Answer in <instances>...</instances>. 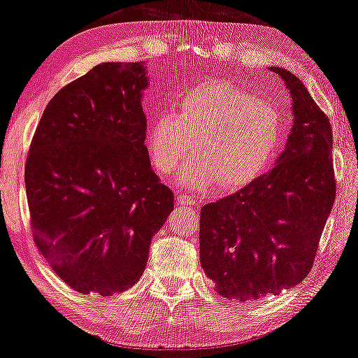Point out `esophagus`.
Listing matches in <instances>:
<instances>
[{
	"label": "esophagus",
	"instance_id": "34e87169",
	"mask_svg": "<svg viewBox=\"0 0 358 358\" xmlns=\"http://www.w3.org/2000/svg\"><path fill=\"white\" fill-rule=\"evenodd\" d=\"M178 202L179 203H184V205H192V207H200V200H197L192 195H187V194H179L178 195Z\"/></svg>",
	"mask_w": 358,
	"mask_h": 358
}]
</instances>
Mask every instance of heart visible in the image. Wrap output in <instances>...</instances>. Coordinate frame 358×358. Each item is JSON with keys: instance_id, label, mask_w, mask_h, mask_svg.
Listing matches in <instances>:
<instances>
[{"instance_id": "b5f03b06", "label": "heart", "mask_w": 358, "mask_h": 358, "mask_svg": "<svg viewBox=\"0 0 358 358\" xmlns=\"http://www.w3.org/2000/svg\"><path fill=\"white\" fill-rule=\"evenodd\" d=\"M178 114L161 112L146 143L156 168L169 174L189 155L182 182L202 190L217 184L243 187L271 164L280 145L283 117L272 102L228 81H207L182 92Z\"/></svg>"}]
</instances>
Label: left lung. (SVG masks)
Here are the masks:
<instances>
[{
  "instance_id": "8db88e82",
  "label": "left lung",
  "mask_w": 358,
  "mask_h": 358,
  "mask_svg": "<svg viewBox=\"0 0 358 358\" xmlns=\"http://www.w3.org/2000/svg\"><path fill=\"white\" fill-rule=\"evenodd\" d=\"M293 99L285 151L267 174L200 210V262L224 298H262L310 273L336 200L332 129L290 71L272 66Z\"/></svg>"
}]
</instances>
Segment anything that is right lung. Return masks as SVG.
I'll return each instance as SVG.
<instances>
[{"label": "right lung", "instance_id": "obj_1", "mask_svg": "<svg viewBox=\"0 0 358 358\" xmlns=\"http://www.w3.org/2000/svg\"><path fill=\"white\" fill-rule=\"evenodd\" d=\"M141 62L101 63L48 102L29 148L32 238L48 266L80 293L130 288L174 195L145 146Z\"/></svg>", "mask_w": 358, "mask_h": 358}]
</instances>
